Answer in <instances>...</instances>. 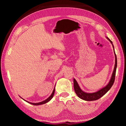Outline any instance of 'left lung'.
I'll return each instance as SVG.
<instances>
[{
    "label": "left lung",
    "instance_id": "8db88e82",
    "mask_svg": "<svg viewBox=\"0 0 126 126\" xmlns=\"http://www.w3.org/2000/svg\"><path fill=\"white\" fill-rule=\"evenodd\" d=\"M106 38L110 42V43L112 44L113 48V49H114V53L115 55V64H114L113 71L112 76L111 77H110V79L109 81V82H108V83L107 84L105 87H104L103 88H102L98 91L93 93H87V92H85L84 91H83L82 89H80V87L78 83V82H77V80L74 78L73 79L74 91H75L76 93L77 94V95H78V97L79 98H80V99H82L83 100H84V101H95V100L99 99L100 98H101L102 96H103V95L110 90V88L112 87V86H113V84L114 83L115 76H116V69H117V57H116V53L114 52V46H113V44L112 42L108 37H106Z\"/></svg>",
    "mask_w": 126,
    "mask_h": 126
}]
</instances>
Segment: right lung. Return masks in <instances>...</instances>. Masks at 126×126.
Masks as SVG:
<instances>
[{"mask_svg":"<svg viewBox=\"0 0 126 126\" xmlns=\"http://www.w3.org/2000/svg\"><path fill=\"white\" fill-rule=\"evenodd\" d=\"M54 92H55V87H54V89H53V92H52V93L51 94V95H50L49 97L47 99H46V100H44V101H42V102H38V103H32V102H28V101H25V100H24V99H23H23V100H24L25 101H26L27 102H28L29 103H30V104H33V105H35V106H38V105H41V104H45V103H47V102H48L49 101H50L51 99H52V98L53 97V95H54Z\"/></svg>","mask_w":126,"mask_h":126,"instance_id":"right-lung-1","label":"right lung"}]
</instances>
